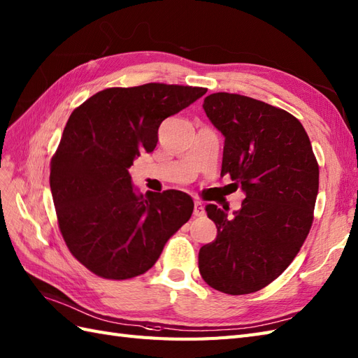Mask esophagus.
Instances as JSON below:
<instances>
[{
    "mask_svg": "<svg viewBox=\"0 0 358 358\" xmlns=\"http://www.w3.org/2000/svg\"><path fill=\"white\" fill-rule=\"evenodd\" d=\"M196 217H203L205 215V208L200 202H194V213Z\"/></svg>",
    "mask_w": 358,
    "mask_h": 358,
    "instance_id": "esophagus-1",
    "label": "esophagus"
}]
</instances>
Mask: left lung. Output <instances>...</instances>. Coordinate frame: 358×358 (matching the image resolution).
I'll list each match as a JSON object with an SVG mask.
<instances>
[{"label": "left lung", "instance_id": "left-lung-1", "mask_svg": "<svg viewBox=\"0 0 358 358\" xmlns=\"http://www.w3.org/2000/svg\"><path fill=\"white\" fill-rule=\"evenodd\" d=\"M203 110L224 136L222 176L245 193L238 211L208 205L217 238L200 248L199 270L213 289L248 294L290 266L310 232L319 165L298 118L245 95L217 92Z\"/></svg>", "mask_w": 358, "mask_h": 358}]
</instances>
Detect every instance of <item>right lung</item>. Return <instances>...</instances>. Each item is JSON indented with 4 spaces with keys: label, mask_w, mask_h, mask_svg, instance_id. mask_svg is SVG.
<instances>
[{
    "label": "right lung",
    "mask_w": 358,
    "mask_h": 358,
    "mask_svg": "<svg viewBox=\"0 0 358 358\" xmlns=\"http://www.w3.org/2000/svg\"><path fill=\"white\" fill-rule=\"evenodd\" d=\"M206 92L147 83L100 91L78 106L51 159L50 187L69 252L108 280L145 273L193 214L178 189L139 193L129 169L158 144L162 121Z\"/></svg>",
    "instance_id": "right-lung-1"
}]
</instances>
